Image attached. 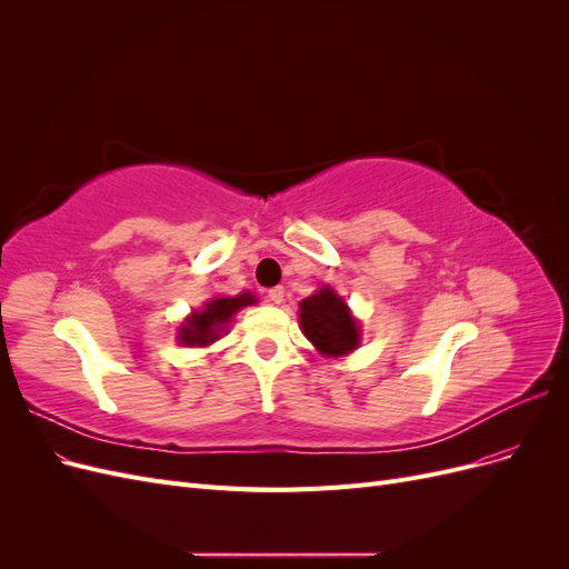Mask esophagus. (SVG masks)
Returning <instances> with one entry per match:
<instances>
[{
  "mask_svg": "<svg viewBox=\"0 0 569 569\" xmlns=\"http://www.w3.org/2000/svg\"><path fill=\"white\" fill-rule=\"evenodd\" d=\"M268 301L282 303V301H284V289H282V287H272V289L268 291Z\"/></svg>",
  "mask_w": 569,
  "mask_h": 569,
  "instance_id": "34e87169",
  "label": "esophagus"
}]
</instances>
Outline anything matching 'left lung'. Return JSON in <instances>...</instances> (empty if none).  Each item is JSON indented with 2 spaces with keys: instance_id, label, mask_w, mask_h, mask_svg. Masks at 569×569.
Returning <instances> with one entry per match:
<instances>
[{
  "instance_id": "left-lung-1",
  "label": "left lung",
  "mask_w": 569,
  "mask_h": 569,
  "mask_svg": "<svg viewBox=\"0 0 569 569\" xmlns=\"http://www.w3.org/2000/svg\"><path fill=\"white\" fill-rule=\"evenodd\" d=\"M301 330L325 358L347 356L360 343V325L332 287H320L299 303Z\"/></svg>"
}]
</instances>
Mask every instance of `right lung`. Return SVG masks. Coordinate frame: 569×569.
<instances>
[{
  "label": "right lung",
  "mask_w": 569,
  "mask_h": 569,
  "mask_svg": "<svg viewBox=\"0 0 569 569\" xmlns=\"http://www.w3.org/2000/svg\"><path fill=\"white\" fill-rule=\"evenodd\" d=\"M256 303L251 291H242L239 297H220L206 301L201 311H192L178 330V341L184 347H209L222 332L228 330V322L239 308Z\"/></svg>",
  "instance_id": "obj_1"
}]
</instances>
